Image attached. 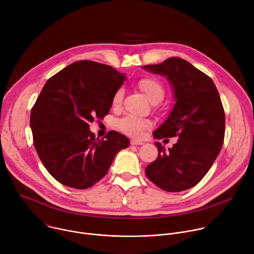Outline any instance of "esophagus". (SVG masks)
I'll return each mask as SVG.
<instances>
[{
  "mask_svg": "<svg viewBox=\"0 0 254 254\" xmlns=\"http://www.w3.org/2000/svg\"><path fill=\"white\" fill-rule=\"evenodd\" d=\"M130 144H132V146H136V144H143V141L139 139H131Z\"/></svg>",
  "mask_w": 254,
  "mask_h": 254,
  "instance_id": "obj_1",
  "label": "esophagus"
}]
</instances>
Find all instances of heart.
<instances>
[{
    "label": "heart",
    "instance_id": "obj_1",
    "mask_svg": "<svg viewBox=\"0 0 254 254\" xmlns=\"http://www.w3.org/2000/svg\"><path fill=\"white\" fill-rule=\"evenodd\" d=\"M138 87L147 95L149 100L154 103H160L165 97V89L163 85L152 78H144L138 81ZM124 91L119 89L113 97V105L119 106L123 99ZM152 126L151 122L144 119H140L134 116H127L118 122L119 128L126 134L132 137H140L143 132Z\"/></svg>",
    "mask_w": 254,
    "mask_h": 254
}]
</instances>
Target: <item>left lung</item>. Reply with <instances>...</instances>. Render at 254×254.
<instances>
[{"label":"left lung","mask_w":254,"mask_h":254,"mask_svg":"<svg viewBox=\"0 0 254 254\" xmlns=\"http://www.w3.org/2000/svg\"><path fill=\"white\" fill-rule=\"evenodd\" d=\"M142 68L165 76L176 101L154 137L179 138L168 151L156 141L158 158L144 172L165 191L188 190L207 174L223 144L225 115L218 90L208 75L182 58L171 57Z\"/></svg>","instance_id":"8db88e82"}]
</instances>
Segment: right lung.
Segmentation results:
<instances>
[{
	"mask_svg": "<svg viewBox=\"0 0 254 254\" xmlns=\"http://www.w3.org/2000/svg\"><path fill=\"white\" fill-rule=\"evenodd\" d=\"M127 79L110 65L81 60L47 80L30 117L34 147L59 183L87 189L101 180L116 155L129 146L115 130L95 138L89 124L110 113L113 97Z\"/></svg>",
	"mask_w": 254,
	"mask_h": 254,
	"instance_id": "1",
	"label": "right lung"
}]
</instances>
